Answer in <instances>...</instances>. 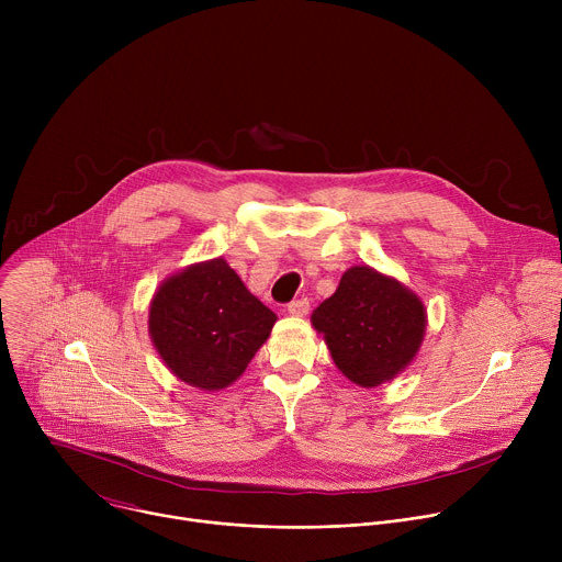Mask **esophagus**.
<instances>
[{"mask_svg":"<svg viewBox=\"0 0 562 562\" xmlns=\"http://www.w3.org/2000/svg\"><path fill=\"white\" fill-rule=\"evenodd\" d=\"M308 300L306 297H300V300H293V302H289V306H286V311L291 313V315H297V317H304L306 313H308Z\"/></svg>","mask_w":562,"mask_h":562,"instance_id":"34e87169","label":"esophagus"}]
</instances>
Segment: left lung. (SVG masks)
I'll return each mask as SVG.
<instances>
[{
    "label": "left lung",
    "instance_id": "1",
    "mask_svg": "<svg viewBox=\"0 0 562 562\" xmlns=\"http://www.w3.org/2000/svg\"><path fill=\"white\" fill-rule=\"evenodd\" d=\"M311 325L323 334L336 367L358 386H380L416 358L427 329L423 300L367 265L345 271Z\"/></svg>",
    "mask_w": 562,
    "mask_h": 562
}]
</instances>
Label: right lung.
<instances>
[{"label": "right lung", "mask_w": 562, "mask_h": 562, "mask_svg": "<svg viewBox=\"0 0 562 562\" xmlns=\"http://www.w3.org/2000/svg\"><path fill=\"white\" fill-rule=\"evenodd\" d=\"M276 319L226 260L215 258L159 284L148 334L171 373L202 391H220L245 373Z\"/></svg>", "instance_id": "1"}]
</instances>
